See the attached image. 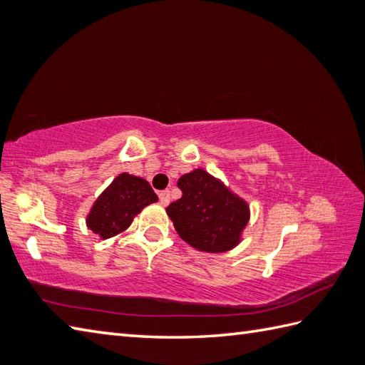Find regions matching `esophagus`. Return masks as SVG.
<instances>
[{
    "mask_svg": "<svg viewBox=\"0 0 365 365\" xmlns=\"http://www.w3.org/2000/svg\"><path fill=\"white\" fill-rule=\"evenodd\" d=\"M158 195H160V201L163 205H168L170 202V191L169 190H163Z\"/></svg>",
    "mask_w": 365,
    "mask_h": 365,
    "instance_id": "obj_1",
    "label": "esophagus"
}]
</instances>
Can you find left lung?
I'll use <instances>...</instances> for the list:
<instances>
[{"label": "left lung", "mask_w": 365, "mask_h": 365, "mask_svg": "<svg viewBox=\"0 0 365 365\" xmlns=\"http://www.w3.org/2000/svg\"><path fill=\"white\" fill-rule=\"evenodd\" d=\"M182 197L170 202L168 215L185 242L218 254L237 246L249 222V205L202 169L178 178Z\"/></svg>", "instance_id": "8db88e82"}]
</instances>
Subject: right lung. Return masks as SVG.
Returning <instances> with one entry per match:
<instances>
[{
  "instance_id": "1",
  "label": "right lung",
  "mask_w": 365,
  "mask_h": 365,
  "mask_svg": "<svg viewBox=\"0 0 365 365\" xmlns=\"http://www.w3.org/2000/svg\"><path fill=\"white\" fill-rule=\"evenodd\" d=\"M156 201L158 196L147 180L124 172L97 197L86 223L102 240H108L123 233L145 205Z\"/></svg>"
}]
</instances>
